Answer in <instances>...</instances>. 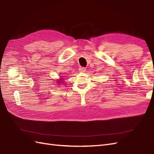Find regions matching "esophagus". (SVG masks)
Returning a JSON list of instances; mask_svg holds the SVG:
<instances>
[{"mask_svg": "<svg viewBox=\"0 0 154 154\" xmlns=\"http://www.w3.org/2000/svg\"><path fill=\"white\" fill-rule=\"evenodd\" d=\"M85 70H86V68H84V67H80V68H79V71L81 72H85Z\"/></svg>", "mask_w": 154, "mask_h": 154, "instance_id": "obj_1", "label": "esophagus"}]
</instances>
